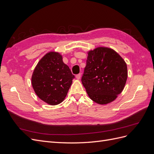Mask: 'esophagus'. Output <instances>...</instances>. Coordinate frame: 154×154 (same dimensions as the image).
Returning <instances> with one entry per match:
<instances>
[{"label": "esophagus", "mask_w": 154, "mask_h": 154, "mask_svg": "<svg viewBox=\"0 0 154 154\" xmlns=\"http://www.w3.org/2000/svg\"><path fill=\"white\" fill-rule=\"evenodd\" d=\"M76 78L77 80H80V78H81V74H77V75L76 76Z\"/></svg>", "instance_id": "obj_1"}]
</instances>
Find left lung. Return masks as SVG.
<instances>
[{
    "label": "left lung",
    "instance_id": "8db88e82",
    "mask_svg": "<svg viewBox=\"0 0 154 154\" xmlns=\"http://www.w3.org/2000/svg\"><path fill=\"white\" fill-rule=\"evenodd\" d=\"M87 54L82 84L93 101L109 104L124 89L128 78L127 63L110 48L98 47Z\"/></svg>",
    "mask_w": 154,
    "mask_h": 154
}]
</instances>
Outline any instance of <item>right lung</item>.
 Here are the masks:
<instances>
[{"label": "right lung", "mask_w": 154, "mask_h": 154, "mask_svg": "<svg viewBox=\"0 0 154 154\" xmlns=\"http://www.w3.org/2000/svg\"><path fill=\"white\" fill-rule=\"evenodd\" d=\"M74 76L63 62L62 55L50 51L42 58L31 76V84L40 100L57 105L65 100Z\"/></svg>", "instance_id": "1"}]
</instances>
